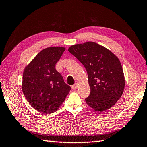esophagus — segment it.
<instances>
[{"mask_svg":"<svg viewBox=\"0 0 147 147\" xmlns=\"http://www.w3.org/2000/svg\"><path fill=\"white\" fill-rule=\"evenodd\" d=\"M78 83H75L74 85H73L72 86V88L73 89H78Z\"/></svg>","mask_w":147,"mask_h":147,"instance_id":"obj_1","label":"esophagus"}]
</instances>
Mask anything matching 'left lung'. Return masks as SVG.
<instances>
[{"mask_svg": "<svg viewBox=\"0 0 147 147\" xmlns=\"http://www.w3.org/2000/svg\"><path fill=\"white\" fill-rule=\"evenodd\" d=\"M68 51L84 66L90 94L86 103L95 111L108 110L121 98L125 78L119 58L110 50L94 42L71 45Z\"/></svg>", "mask_w": 147, "mask_h": 147, "instance_id": "left-lung-1", "label": "left lung"}]
</instances>
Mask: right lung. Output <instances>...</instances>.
Returning a JSON list of instances; mask_svg holds the SVG:
<instances>
[{"mask_svg": "<svg viewBox=\"0 0 147 147\" xmlns=\"http://www.w3.org/2000/svg\"><path fill=\"white\" fill-rule=\"evenodd\" d=\"M65 49L63 47L44 49L24 69L22 86L23 94L29 103L42 114L58 110L71 89L55 69V65Z\"/></svg>", "mask_w": 147, "mask_h": 147, "instance_id": "obj_1", "label": "right lung"}]
</instances>
